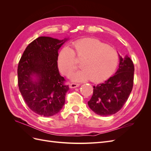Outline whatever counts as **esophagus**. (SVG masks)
Returning a JSON list of instances; mask_svg holds the SVG:
<instances>
[{
  "label": "esophagus",
  "instance_id": "1",
  "mask_svg": "<svg viewBox=\"0 0 151 151\" xmlns=\"http://www.w3.org/2000/svg\"><path fill=\"white\" fill-rule=\"evenodd\" d=\"M79 86H80V84H77V83H70V88H77V87H79Z\"/></svg>",
  "mask_w": 151,
  "mask_h": 151
}]
</instances>
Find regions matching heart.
Instances as JSON below:
<instances>
[{
    "mask_svg": "<svg viewBox=\"0 0 151 151\" xmlns=\"http://www.w3.org/2000/svg\"><path fill=\"white\" fill-rule=\"evenodd\" d=\"M69 47L62 48L58 57V67L65 76H69L78 67V60L82 62L83 69L72 74L76 81L88 79L101 83L108 79L116 70L118 53L113 47L94 38L76 41Z\"/></svg>",
    "mask_w": 151,
    "mask_h": 151,
    "instance_id": "b5f03b06",
    "label": "heart"
}]
</instances>
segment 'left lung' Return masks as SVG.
<instances>
[{
	"label": "left lung",
	"instance_id": "1",
	"mask_svg": "<svg viewBox=\"0 0 151 151\" xmlns=\"http://www.w3.org/2000/svg\"><path fill=\"white\" fill-rule=\"evenodd\" d=\"M134 65L131 59L120 57L119 68L104 83L94 86L93 94L88 101L92 110L99 115H113L127 101L134 85Z\"/></svg>",
	"mask_w": 151,
	"mask_h": 151
}]
</instances>
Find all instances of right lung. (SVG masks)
Returning a JSON list of instances; mask_svg holds the SVG:
<instances>
[{
	"mask_svg": "<svg viewBox=\"0 0 151 151\" xmlns=\"http://www.w3.org/2000/svg\"><path fill=\"white\" fill-rule=\"evenodd\" d=\"M67 40L40 36L26 47L17 67L20 93L31 110L43 116L58 113L69 89L58 68V50ZM36 75L37 81L32 76Z\"/></svg>",
	"mask_w": 151,
	"mask_h": 151,
	"instance_id": "right-lung-1",
	"label": "right lung"
}]
</instances>
